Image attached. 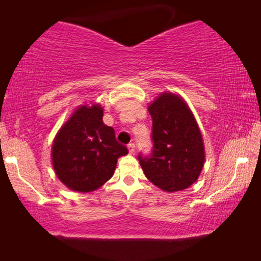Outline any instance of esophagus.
<instances>
[{
	"mask_svg": "<svg viewBox=\"0 0 261 261\" xmlns=\"http://www.w3.org/2000/svg\"><path fill=\"white\" fill-rule=\"evenodd\" d=\"M127 148H129V153L134 154L136 151V145L135 144H129L127 145Z\"/></svg>",
	"mask_w": 261,
	"mask_h": 261,
	"instance_id": "1",
	"label": "esophagus"
}]
</instances>
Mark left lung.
Instances as JSON below:
<instances>
[{
  "instance_id": "8db88e82",
  "label": "left lung",
  "mask_w": 261,
  "mask_h": 261,
  "mask_svg": "<svg viewBox=\"0 0 261 261\" xmlns=\"http://www.w3.org/2000/svg\"><path fill=\"white\" fill-rule=\"evenodd\" d=\"M152 117L151 155L138 160L144 174L163 191L189 188L205 162L202 137L193 114L180 96L162 93L148 106Z\"/></svg>"
}]
</instances>
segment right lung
<instances>
[{"label": "right lung", "mask_w": 261, "mask_h": 261, "mask_svg": "<svg viewBox=\"0 0 261 261\" xmlns=\"http://www.w3.org/2000/svg\"><path fill=\"white\" fill-rule=\"evenodd\" d=\"M100 105L82 106L56 135L51 147L57 177L78 192L94 191L112 177L117 159L127 148L115 138V131L102 121Z\"/></svg>", "instance_id": "add662e5"}]
</instances>
